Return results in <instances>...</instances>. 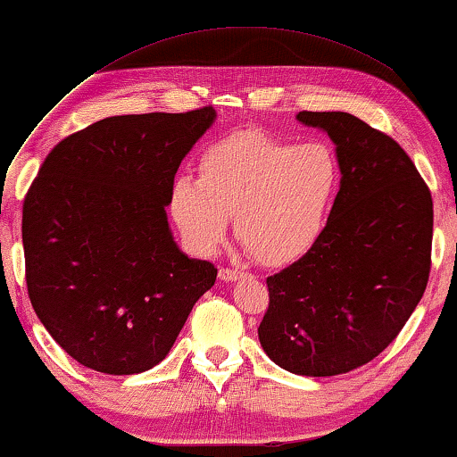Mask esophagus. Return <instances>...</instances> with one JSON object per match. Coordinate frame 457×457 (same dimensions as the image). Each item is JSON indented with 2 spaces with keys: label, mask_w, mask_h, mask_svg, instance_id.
I'll use <instances>...</instances> for the list:
<instances>
[{
  "label": "esophagus",
  "mask_w": 457,
  "mask_h": 457,
  "mask_svg": "<svg viewBox=\"0 0 457 457\" xmlns=\"http://www.w3.org/2000/svg\"><path fill=\"white\" fill-rule=\"evenodd\" d=\"M242 277H244V272L237 270V268H226V266L220 268V278L223 282H234V280L242 278Z\"/></svg>",
  "instance_id": "obj_1"
}]
</instances>
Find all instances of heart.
<instances>
[{
	"label": "heart",
	"mask_w": 457,
	"mask_h": 457,
	"mask_svg": "<svg viewBox=\"0 0 457 457\" xmlns=\"http://www.w3.org/2000/svg\"><path fill=\"white\" fill-rule=\"evenodd\" d=\"M339 180L337 156L328 144L240 129L203 150L199 179L179 177L169 203L195 250L212 252L234 215L245 252L264 266H285L321 237Z\"/></svg>",
	"instance_id": "b5f03b06"
}]
</instances>
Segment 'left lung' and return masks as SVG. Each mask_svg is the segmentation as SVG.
I'll list each match as a JSON object with an SVG mask.
<instances>
[{
	"label": "left lung",
	"mask_w": 457,
	"mask_h": 457,
	"mask_svg": "<svg viewBox=\"0 0 457 457\" xmlns=\"http://www.w3.org/2000/svg\"><path fill=\"white\" fill-rule=\"evenodd\" d=\"M336 144L342 170L328 226L266 278L258 337L274 364L336 376L374 360L409 321L431 270V191L393 137L345 112H299Z\"/></svg>",
	"instance_id": "left-lung-1"
}]
</instances>
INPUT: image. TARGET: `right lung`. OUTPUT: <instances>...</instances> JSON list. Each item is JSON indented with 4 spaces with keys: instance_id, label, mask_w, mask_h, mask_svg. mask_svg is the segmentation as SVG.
I'll use <instances>...</instances> for the list:
<instances>
[{
    "instance_id": "add662e5",
    "label": "right lung",
    "mask_w": 457,
    "mask_h": 457,
    "mask_svg": "<svg viewBox=\"0 0 457 457\" xmlns=\"http://www.w3.org/2000/svg\"><path fill=\"white\" fill-rule=\"evenodd\" d=\"M215 120L115 115L61 140L21 209L28 296L71 358L124 376L166 358L217 268L179 250L166 220L180 161Z\"/></svg>"
}]
</instances>
